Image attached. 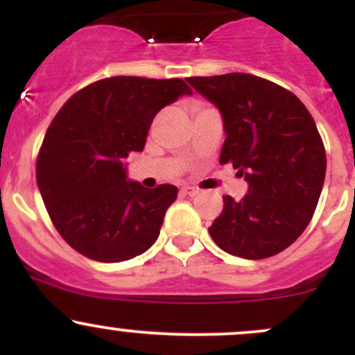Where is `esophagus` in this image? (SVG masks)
I'll return each instance as SVG.
<instances>
[{"mask_svg": "<svg viewBox=\"0 0 355 355\" xmlns=\"http://www.w3.org/2000/svg\"><path fill=\"white\" fill-rule=\"evenodd\" d=\"M182 192L191 196V198H196V196L200 194V189L196 187V185H184V187H182Z\"/></svg>", "mask_w": 355, "mask_h": 355, "instance_id": "esophagus-1", "label": "esophagus"}]
</instances>
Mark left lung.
<instances>
[{"label": "left lung", "instance_id": "obj_1", "mask_svg": "<svg viewBox=\"0 0 355 355\" xmlns=\"http://www.w3.org/2000/svg\"><path fill=\"white\" fill-rule=\"evenodd\" d=\"M223 116L221 164H234L249 184L244 199L223 198L209 227L220 249L264 259L306 230L320 200L327 153L313 116L287 89L250 73L189 77Z\"/></svg>", "mask_w": 355, "mask_h": 355}]
</instances>
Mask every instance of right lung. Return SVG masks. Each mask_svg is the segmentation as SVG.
I'll return each mask as SVG.
<instances>
[{"mask_svg":"<svg viewBox=\"0 0 355 355\" xmlns=\"http://www.w3.org/2000/svg\"><path fill=\"white\" fill-rule=\"evenodd\" d=\"M192 94L182 78L110 77L75 92L49 125L37 185L49 218L89 259L120 263L156 242L178 189L127 180L125 161L144 149L156 113Z\"/></svg>","mask_w":355,"mask_h":355,"instance_id":"right-lung-1","label":"right lung"}]
</instances>
